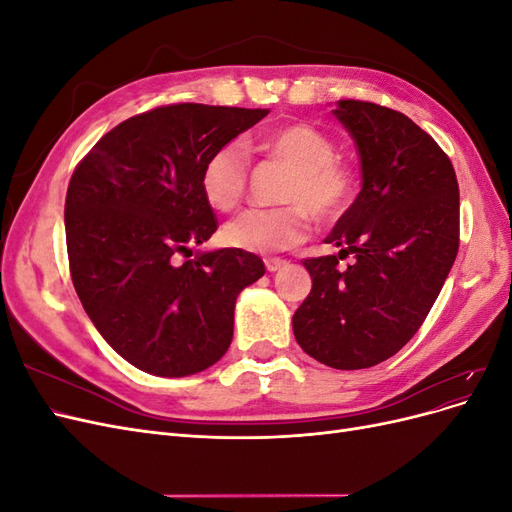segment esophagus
<instances>
[{"mask_svg": "<svg viewBox=\"0 0 512 512\" xmlns=\"http://www.w3.org/2000/svg\"><path fill=\"white\" fill-rule=\"evenodd\" d=\"M288 265L286 260H282V258H267L265 260V267H267V271L269 273H275V271H280V269H284Z\"/></svg>", "mask_w": 512, "mask_h": 512, "instance_id": "obj_1", "label": "esophagus"}]
</instances>
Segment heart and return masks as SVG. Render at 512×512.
<instances>
[{"mask_svg":"<svg viewBox=\"0 0 512 512\" xmlns=\"http://www.w3.org/2000/svg\"><path fill=\"white\" fill-rule=\"evenodd\" d=\"M258 147L271 160L290 168L277 209H247L224 228L228 245L243 252L273 254L301 243L312 220H337L354 190L350 168L337 158V147L322 130L309 123H286L260 138ZM250 158L239 141L220 145L200 170V190L215 209H235L245 194Z\"/></svg>","mask_w":512,"mask_h":512,"instance_id":"heart-1","label":"heart"}]
</instances>
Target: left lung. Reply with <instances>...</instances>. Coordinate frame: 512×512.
Wrapping results in <instances>:
<instances>
[{"mask_svg":"<svg viewBox=\"0 0 512 512\" xmlns=\"http://www.w3.org/2000/svg\"><path fill=\"white\" fill-rule=\"evenodd\" d=\"M333 115L359 149L363 188L324 239L339 254L303 260L312 292L292 331L316 361L365 369L404 348L436 303L459 250V185L440 145L404 113L339 100Z\"/></svg>","mask_w":512,"mask_h":512,"instance_id":"8db88e82","label":"left lung"}]
</instances>
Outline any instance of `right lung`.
<instances>
[{
  "instance_id": "1",
  "label": "right lung",
  "mask_w": 512,
  "mask_h": 512,
  "mask_svg": "<svg viewBox=\"0 0 512 512\" xmlns=\"http://www.w3.org/2000/svg\"><path fill=\"white\" fill-rule=\"evenodd\" d=\"M267 115L153 108L106 132L72 173L64 215L74 290L106 344L147 374L181 378L218 363L239 292L265 275L237 247L179 256L218 230L200 190L205 160Z\"/></svg>"
}]
</instances>
